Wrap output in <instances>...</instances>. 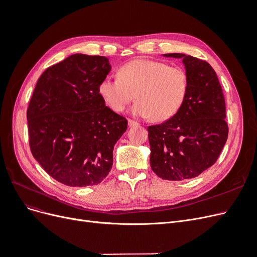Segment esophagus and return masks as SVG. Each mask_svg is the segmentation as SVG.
Instances as JSON below:
<instances>
[{
    "mask_svg": "<svg viewBox=\"0 0 257 257\" xmlns=\"http://www.w3.org/2000/svg\"><path fill=\"white\" fill-rule=\"evenodd\" d=\"M139 125V123L138 122H136V121H134V120H128V126L130 127H133V126H138Z\"/></svg>",
    "mask_w": 257,
    "mask_h": 257,
    "instance_id": "34e87169",
    "label": "esophagus"
}]
</instances>
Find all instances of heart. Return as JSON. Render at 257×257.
<instances>
[{
  "mask_svg": "<svg viewBox=\"0 0 257 257\" xmlns=\"http://www.w3.org/2000/svg\"><path fill=\"white\" fill-rule=\"evenodd\" d=\"M189 91L185 71L164 62L134 60L120 67L118 76H107L98 92L114 112H122L134 98L133 113L165 121L182 107Z\"/></svg>",
  "mask_w": 257,
  "mask_h": 257,
  "instance_id": "heart-1",
  "label": "heart"
}]
</instances>
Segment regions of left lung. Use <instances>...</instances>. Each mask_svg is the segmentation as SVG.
<instances>
[{
	"label": "left lung",
	"mask_w": 257,
	"mask_h": 257,
	"mask_svg": "<svg viewBox=\"0 0 257 257\" xmlns=\"http://www.w3.org/2000/svg\"><path fill=\"white\" fill-rule=\"evenodd\" d=\"M189 91L174 116L148 127L150 165L164 180L195 178L212 166L228 137L225 98L214 69L208 62L183 53Z\"/></svg>",
	"instance_id": "obj_1"
}]
</instances>
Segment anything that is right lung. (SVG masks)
<instances>
[{"mask_svg": "<svg viewBox=\"0 0 257 257\" xmlns=\"http://www.w3.org/2000/svg\"><path fill=\"white\" fill-rule=\"evenodd\" d=\"M100 56L77 53L41 75L27 119L34 159L68 186L102 182L112 167L113 146L127 120L105 105L98 85L110 72Z\"/></svg>", "mask_w": 257, "mask_h": 257, "instance_id": "add662e5", "label": "right lung"}]
</instances>
